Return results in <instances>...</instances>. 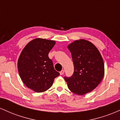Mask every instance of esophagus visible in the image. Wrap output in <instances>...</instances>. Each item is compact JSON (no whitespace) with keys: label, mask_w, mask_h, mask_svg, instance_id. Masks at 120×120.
Returning a JSON list of instances; mask_svg holds the SVG:
<instances>
[{"label":"esophagus","mask_w":120,"mask_h":120,"mask_svg":"<svg viewBox=\"0 0 120 120\" xmlns=\"http://www.w3.org/2000/svg\"><path fill=\"white\" fill-rule=\"evenodd\" d=\"M64 70H62L61 71H60V75H63V74H64Z\"/></svg>","instance_id":"obj_1"}]
</instances>
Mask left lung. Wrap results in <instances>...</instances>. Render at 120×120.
Instances as JSON below:
<instances>
[{
    "mask_svg": "<svg viewBox=\"0 0 120 120\" xmlns=\"http://www.w3.org/2000/svg\"><path fill=\"white\" fill-rule=\"evenodd\" d=\"M74 64L71 77H64L72 93L83 95L99 85L104 75V64L100 52L87 40H76L68 46Z\"/></svg>",
    "mask_w": 120,
    "mask_h": 120,
    "instance_id": "1",
    "label": "left lung"
}]
</instances>
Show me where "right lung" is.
Returning <instances> with one entry per match:
<instances>
[{
  "instance_id": "1",
  "label": "right lung",
  "mask_w": 120,
  "mask_h": 120,
  "mask_svg": "<svg viewBox=\"0 0 120 120\" xmlns=\"http://www.w3.org/2000/svg\"><path fill=\"white\" fill-rule=\"evenodd\" d=\"M52 40L35 38L26 45L19 56L17 68L26 86L36 93L46 91L59 75L49 53L55 45Z\"/></svg>"
}]
</instances>
